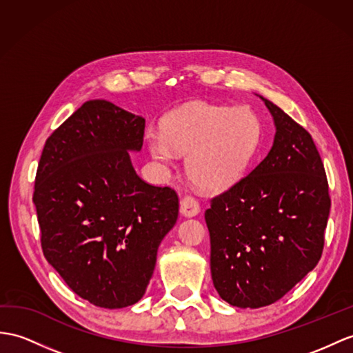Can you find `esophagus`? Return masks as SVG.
I'll use <instances>...</instances> for the list:
<instances>
[{
	"mask_svg": "<svg viewBox=\"0 0 353 353\" xmlns=\"http://www.w3.org/2000/svg\"><path fill=\"white\" fill-rule=\"evenodd\" d=\"M179 211L184 217H194L199 214L201 206L199 202H197L193 196H185L181 201V206H179Z\"/></svg>",
	"mask_w": 353,
	"mask_h": 353,
	"instance_id": "1",
	"label": "esophagus"
}]
</instances>
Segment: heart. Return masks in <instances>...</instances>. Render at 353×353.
Returning a JSON list of instances; mask_svg holds the SVG:
<instances>
[{
	"instance_id": "b5f03b06",
	"label": "heart",
	"mask_w": 353,
	"mask_h": 353,
	"mask_svg": "<svg viewBox=\"0 0 353 353\" xmlns=\"http://www.w3.org/2000/svg\"><path fill=\"white\" fill-rule=\"evenodd\" d=\"M161 128L147 136L152 159L168 168L187 154L188 178L206 192L241 181L262 152L263 123L250 108L193 103L172 112Z\"/></svg>"
}]
</instances>
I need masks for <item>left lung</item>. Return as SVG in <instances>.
<instances>
[{"mask_svg": "<svg viewBox=\"0 0 353 353\" xmlns=\"http://www.w3.org/2000/svg\"><path fill=\"white\" fill-rule=\"evenodd\" d=\"M259 97L276 125L268 156L205 211L214 288L239 308L276 303L314 268L331 208L310 133Z\"/></svg>", "mask_w": 353, "mask_h": 353, "instance_id": "left-lung-1", "label": "left lung"}]
</instances>
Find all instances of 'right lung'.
Instances as JSON below:
<instances>
[{
	"instance_id": "right-lung-1",
	"label": "right lung",
	"mask_w": 353,
	"mask_h": 353,
	"mask_svg": "<svg viewBox=\"0 0 353 353\" xmlns=\"http://www.w3.org/2000/svg\"><path fill=\"white\" fill-rule=\"evenodd\" d=\"M145 119L90 100L48 137L32 202L41 248L76 295L103 308L139 301L161 239L175 226L178 196L137 176Z\"/></svg>"
}]
</instances>
